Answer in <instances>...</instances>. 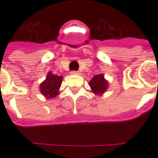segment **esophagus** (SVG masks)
<instances>
[{
	"instance_id": "34e87169",
	"label": "esophagus",
	"mask_w": 158,
	"mask_h": 158,
	"mask_svg": "<svg viewBox=\"0 0 158 158\" xmlns=\"http://www.w3.org/2000/svg\"><path fill=\"white\" fill-rule=\"evenodd\" d=\"M70 73H71V74H79V72L75 71V70H73V71H71Z\"/></svg>"
}]
</instances>
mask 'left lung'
Wrapping results in <instances>:
<instances>
[{"mask_svg": "<svg viewBox=\"0 0 158 158\" xmlns=\"http://www.w3.org/2000/svg\"><path fill=\"white\" fill-rule=\"evenodd\" d=\"M89 86L95 94H102L107 89V82L102 74H97L92 79Z\"/></svg>", "mask_w": 158, "mask_h": 158, "instance_id": "left-lung-1", "label": "left lung"}]
</instances>
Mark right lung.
Segmentation results:
<instances>
[{"label": "right lung", "instance_id": "obj_1", "mask_svg": "<svg viewBox=\"0 0 158 158\" xmlns=\"http://www.w3.org/2000/svg\"><path fill=\"white\" fill-rule=\"evenodd\" d=\"M62 79V76H58L49 72L45 80L40 84L41 93L48 99L54 98L59 94V89L61 85Z\"/></svg>", "mask_w": 158, "mask_h": 158}]
</instances>
